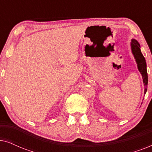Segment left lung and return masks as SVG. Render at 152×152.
<instances>
[{
  "instance_id": "obj_1",
  "label": "left lung",
  "mask_w": 152,
  "mask_h": 152,
  "mask_svg": "<svg viewBox=\"0 0 152 152\" xmlns=\"http://www.w3.org/2000/svg\"><path fill=\"white\" fill-rule=\"evenodd\" d=\"M131 50L132 53L134 55V59L136 60L137 64V67L139 72L142 75L143 84L145 86V93L147 92V84H148V76H147V64L144 56L142 55L140 50V45L139 44L138 41L136 39H132L131 42Z\"/></svg>"
}]
</instances>
